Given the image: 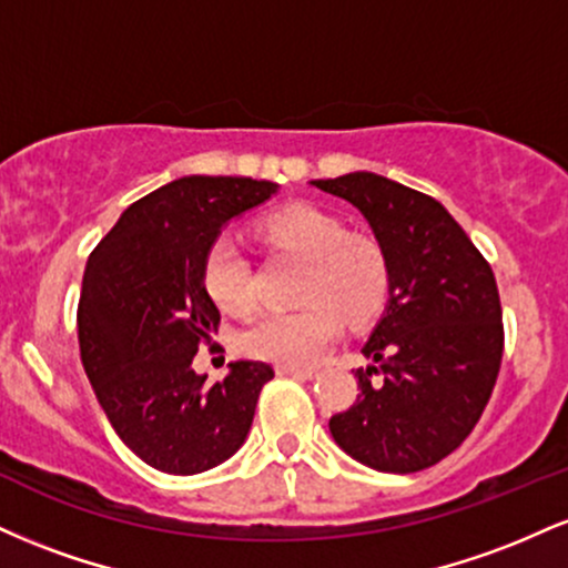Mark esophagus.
<instances>
[{
    "mask_svg": "<svg viewBox=\"0 0 568 568\" xmlns=\"http://www.w3.org/2000/svg\"><path fill=\"white\" fill-rule=\"evenodd\" d=\"M277 376H296V379H315V368H291V366H277Z\"/></svg>",
    "mask_w": 568,
    "mask_h": 568,
    "instance_id": "obj_1",
    "label": "esophagus"
}]
</instances>
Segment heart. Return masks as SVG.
I'll list each match as a JSON object with an SVG mask.
<instances>
[{
	"instance_id": "obj_1",
	"label": "heart",
	"mask_w": 568,
	"mask_h": 568,
	"mask_svg": "<svg viewBox=\"0 0 568 568\" xmlns=\"http://www.w3.org/2000/svg\"><path fill=\"white\" fill-rule=\"evenodd\" d=\"M272 245L310 258L302 302L296 312H266L240 336L245 355L277 366H315L342 334L347 321L355 328L379 317L387 304L389 270L382 247L352 237L336 216L315 205H291L262 224ZM202 285L219 310L247 315L256 306V275L243 245L232 234L211 243L202 262Z\"/></svg>"
}]
</instances>
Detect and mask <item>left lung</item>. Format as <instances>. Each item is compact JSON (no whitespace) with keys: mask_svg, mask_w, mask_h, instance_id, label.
Wrapping results in <instances>:
<instances>
[{"mask_svg":"<svg viewBox=\"0 0 568 568\" xmlns=\"http://www.w3.org/2000/svg\"><path fill=\"white\" fill-rule=\"evenodd\" d=\"M363 213L389 298L357 368L361 395L328 427L379 473H419L462 446L497 384L505 328L491 266L438 200L376 173L312 181ZM379 375V381L373 376Z\"/></svg>","mask_w":568,"mask_h":568,"instance_id":"obj_1","label":"left lung"}]
</instances>
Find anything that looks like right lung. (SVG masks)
I'll use <instances>...</instances> for the list:
<instances>
[{
	"mask_svg": "<svg viewBox=\"0 0 568 568\" xmlns=\"http://www.w3.org/2000/svg\"><path fill=\"white\" fill-rule=\"evenodd\" d=\"M277 192L272 181L184 175L122 213L82 277L80 355L114 433L154 470L205 473L247 438L258 393L275 376L230 363L221 382L192 368L219 331L202 262L234 216Z\"/></svg>",
	"mask_w": 568,
	"mask_h": 568,
	"instance_id": "obj_1",
	"label": "right lung"
}]
</instances>
